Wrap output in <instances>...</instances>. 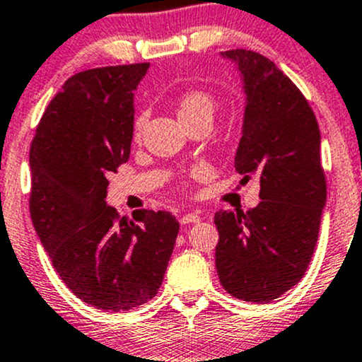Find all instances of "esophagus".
<instances>
[{"label":"esophagus","instance_id":"1","mask_svg":"<svg viewBox=\"0 0 362 362\" xmlns=\"http://www.w3.org/2000/svg\"><path fill=\"white\" fill-rule=\"evenodd\" d=\"M202 217L198 212H189V214H185L181 217V224L182 226H188V224H197V222H200Z\"/></svg>","mask_w":362,"mask_h":362}]
</instances>
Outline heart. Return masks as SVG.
I'll use <instances>...</instances> for the list:
<instances>
[{
	"mask_svg": "<svg viewBox=\"0 0 362 362\" xmlns=\"http://www.w3.org/2000/svg\"><path fill=\"white\" fill-rule=\"evenodd\" d=\"M215 111V99L205 90H186L177 100V117L182 121V124H192L193 121L203 119V117H210L212 119ZM145 124V116H138L133 124V133L138 138L141 135V129ZM205 169H194L193 176H203Z\"/></svg>",
	"mask_w": 362,
	"mask_h": 362,
	"instance_id": "obj_1",
	"label": "heart"
}]
</instances>
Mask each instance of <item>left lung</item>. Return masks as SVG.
<instances>
[{
    "instance_id": "8db88e82",
    "label": "left lung",
    "mask_w": 362,
    "mask_h": 362,
    "mask_svg": "<svg viewBox=\"0 0 362 362\" xmlns=\"http://www.w3.org/2000/svg\"><path fill=\"white\" fill-rule=\"evenodd\" d=\"M245 83L243 136L234 168L259 180L262 202L215 214V267L222 287L247 303H270L306 274L327 202L318 121L301 90L265 56L226 51Z\"/></svg>"
}]
</instances>
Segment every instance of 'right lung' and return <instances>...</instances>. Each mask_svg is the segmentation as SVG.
<instances>
[{"instance_id": "obj_1", "label": "right lung", "mask_w": 362, "mask_h": 362, "mask_svg": "<svg viewBox=\"0 0 362 362\" xmlns=\"http://www.w3.org/2000/svg\"><path fill=\"white\" fill-rule=\"evenodd\" d=\"M150 64L85 70L64 82L30 145V217L66 287L97 310L128 311L159 291L180 222L105 205L107 174L128 160L133 92Z\"/></svg>"}]
</instances>
